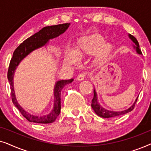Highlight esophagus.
<instances>
[{
	"mask_svg": "<svg viewBox=\"0 0 151 151\" xmlns=\"http://www.w3.org/2000/svg\"><path fill=\"white\" fill-rule=\"evenodd\" d=\"M85 77H86V73H81L78 76L77 80H78V81H82V80H83L84 78H85Z\"/></svg>",
	"mask_w": 151,
	"mask_h": 151,
	"instance_id": "esophagus-1",
	"label": "esophagus"
}]
</instances>
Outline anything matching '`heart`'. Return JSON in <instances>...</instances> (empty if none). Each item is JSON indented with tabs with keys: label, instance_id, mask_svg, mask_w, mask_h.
<instances>
[{
	"label": "heart",
	"instance_id": "obj_1",
	"mask_svg": "<svg viewBox=\"0 0 151 151\" xmlns=\"http://www.w3.org/2000/svg\"><path fill=\"white\" fill-rule=\"evenodd\" d=\"M112 52V45L105 42L104 38L100 35L93 34L80 39L74 51L68 50L66 61L69 64H74L77 61V58L95 54L96 61L103 63L110 58Z\"/></svg>",
	"mask_w": 151,
	"mask_h": 151
}]
</instances>
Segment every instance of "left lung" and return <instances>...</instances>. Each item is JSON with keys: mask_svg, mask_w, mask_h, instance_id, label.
Wrapping results in <instances>:
<instances>
[{"mask_svg": "<svg viewBox=\"0 0 151 151\" xmlns=\"http://www.w3.org/2000/svg\"><path fill=\"white\" fill-rule=\"evenodd\" d=\"M129 38L131 39V40L133 41L134 43H135V45H133V47L136 49L137 53H139V54H142V51L139 49V42H138L137 39H136L133 36H132L131 34H129ZM137 98H138V97L136 98V100L135 101V102L133 103V104L132 105L130 108L127 109V110L122 111H109V110H107V109H106L103 108L102 106H100V103L98 102V97H97V93H96V91H95V89H94L93 90V100L91 101V107L94 110L95 113H96V114L98 115V116H100L101 117H104V118H109V117H117V116H119V115L126 114V113H127L130 112V111H133L134 107H135L136 102H137Z\"/></svg>", "mask_w": 151, "mask_h": 151, "instance_id": "8db88e82", "label": "left lung"}]
</instances>
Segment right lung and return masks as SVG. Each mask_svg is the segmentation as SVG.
Segmentation results:
<instances>
[{"label": "right lung", "mask_w": 151, "mask_h": 151, "mask_svg": "<svg viewBox=\"0 0 151 151\" xmlns=\"http://www.w3.org/2000/svg\"><path fill=\"white\" fill-rule=\"evenodd\" d=\"M70 23H65L57 24V25L45 27L38 32L36 33L33 36H30L29 38L23 41V42L21 43L16 49L13 53V56H12L11 61H10L7 72V78L9 80L10 88H11L12 100L14 104L19 110L21 114L30 122L40 124H49L53 122L60 113L61 91L65 85H67V84L71 83L73 79L59 80L55 83L54 87V105H53V110L48 115L39 117L31 115L30 113L24 111L16 100L15 92H14V89L13 82L15 70L18 65H19L20 61L24 58L27 55L29 54L32 51L45 46L50 39L56 38L60 35L63 34L67 29Z\"/></svg>", "instance_id": "add662e5"}]
</instances>
